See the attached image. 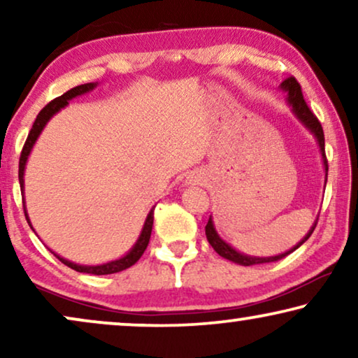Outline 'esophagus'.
Here are the masks:
<instances>
[{"label":"esophagus","instance_id":"34e87169","mask_svg":"<svg viewBox=\"0 0 358 358\" xmlns=\"http://www.w3.org/2000/svg\"><path fill=\"white\" fill-rule=\"evenodd\" d=\"M203 180V176L200 173H190L187 178H185V184L187 185H199Z\"/></svg>","mask_w":358,"mask_h":358}]
</instances>
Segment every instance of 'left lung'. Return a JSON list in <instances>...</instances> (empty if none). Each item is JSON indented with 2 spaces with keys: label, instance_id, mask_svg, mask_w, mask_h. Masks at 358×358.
Listing matches in <instances>:
<instances>
[{
  "label": "left lung",
  "instance_id": "8db88e82",
  "mask_svg": "<svg viewBox=\"0 0 358 358\" xmlns=\"http://www.w3.org/2000/svg\"><path fill=\"white\" fill-rule=\"evenodd\" d=\"M280 90L285 92V101H287L288 107L292 109L293 115H295L298 122H300V124L305 127V129L310 131L313 136H315L316 143H317V146H320L322 166H324V173H326V179H324V185H326V182H327V159H326V153H324V134H322V127L320 122H317L316 117L313 115L310 107L306 106V102H305V99H303V94H301V87L296 83L295 78H287V80L280 85ZM316 223H317V218L315 220V223H313L310 231H308L305 236H303V239H300V241H298L292 249H288V251L282 252V254H277V256H268V257L248 256V254L236 251V249H234L231 244H228L227 241H224V239L218 234L217 229H215L212 215H210L207 227H205V234H207L210 246H212L215 251L220 254V256L228 259V261H231L234 264H239V266L248 267V266H256V264L275 262V261H280V259L288 256V254L300 248L301 244L311 236V233L315 231V228H316Z\"/></svg>",
  "mask_w": 358,
  "mask_h": 358
}]
</instances>
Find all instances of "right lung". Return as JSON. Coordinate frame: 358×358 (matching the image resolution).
I'll list each match as a JSON object with an SVG mask.
<instances>
[{
  "label": "right lung",
  "mask_w": 358,
  "mask_h": 358,
  "mask_svg": "<svg viewBox=\"0 0 358 358\" xmlns=\"http://www.w3.org/2000/svg\"><path fill=\"white\" fill-rule=\"evenodd\" d=\"M99 86V83H86V85H80L76 87H73V90L66 91L65 94H62L60 97H57V99H53L52 102H48V104L43 107V109L38 112L36 122H34L31 131H29V136L26 140V143H24V148H22V153H21V158H19V184H21V192L24 195V171H26V164H27V159L29 156H31V151L34 148V145H36V141L38 140V136L45 129V125L48 124V120L52 119L53 115L58 114L62 109H65V107L70 104L71 99H75L78 96H83L86 94V92H91L92 90H96V87ZM24 200V213H26V220L29 223V227L32 228V231L36 233V229H34L32 223H31V218H29L27 215V208H26V199L22 197ZM153 212H155V207L150 210V213L146 215V220L143 223V228H141L140 231V236L136 239L134 246L130 248V251L124 254V256L115 259V261H109V262H104V264H97V266H85V264H76V262H71L68 261V259L58 256L57 252H53L50 249V252L55 256L58 261H62L65 266H68L73 271L76 272H83V273H92V275H109V273H115V272H120V271H125V268H129L130 266H134V264L138 261L141 257V254L145 252L146 246H148L150 243V236H151V229H153Z\"/></svg>",
  "instance_id": "add662e5"
}]
</instances>
